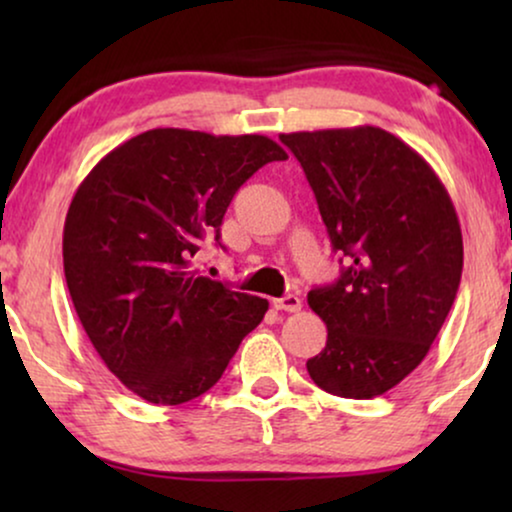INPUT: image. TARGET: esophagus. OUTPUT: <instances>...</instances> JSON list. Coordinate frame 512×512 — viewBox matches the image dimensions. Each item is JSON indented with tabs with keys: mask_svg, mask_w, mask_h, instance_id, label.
Returning <instances> with one entry per match:
<instances>
[{
	"mask_svg": "<svg viewBox=\"0 0 512 512\" xmlns=\"http://www.w3.org/2000/svg\"><path fill=\"white\" fill-rule=\"evenodd\" d=\"M272 307H275V310H284V312H298L300 307H303V303H300L298 296L289 293V296L272 300Z\"/></svg>",
	"mask_w": 512,
	"mask_h": 512,
	"instance_id": "34e87169",
	"label": "esophagus"
}]
</instances>
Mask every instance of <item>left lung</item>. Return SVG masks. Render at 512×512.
Returning <instances> with one entry per match:
<instances>
[{
    "instance_id": "obj_1",
    "label": "left lung",
    "mask_w": 512,
    "mask_h": 512,
    "mask_svg": "<svg viewBox=\"0 0 512 512\" xmlns=\"http://www.w3.org/2000/svg\"><path fill=\"white\" fill-rule=\"evenodd\" d=\"M279 139L347 261L338 282L307 293L328 328L307 373L333 396H382L424 361L457 298L464 242L450 193L415 149L373 125Z\"/></svg>"
}]
</instances>
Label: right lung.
<instances>
[{
  "label": "right lung",
  "mask_w": 512,
  "mask_h": 512,
  "mask_svg": "<svg viewBox=\"0 0 512 512\" xmlns=\"http://www.w3.org/2000/svg\"><path fill=\"white\" fill-rule=\"evenodd\" d=\"M286 151L263 135L156 128L128 139L76 188L62 233L74 310L111 373L144 401L179 405L221 380L268 300L191 270L219 242L244 181Z\"/></svg>",
  "instance_id": "add662e5"
}]
</instances>
